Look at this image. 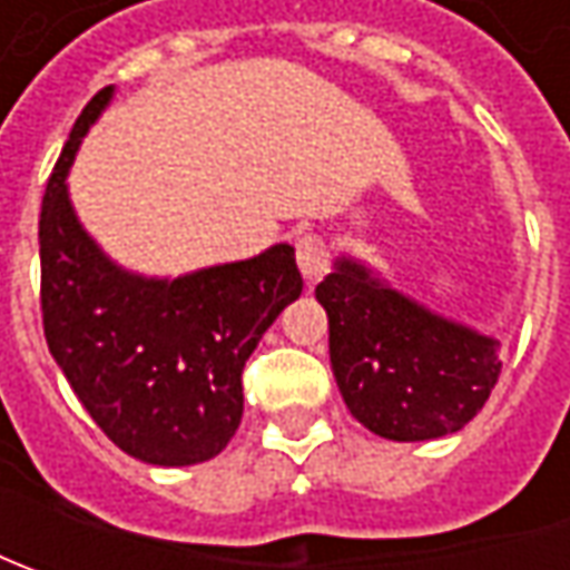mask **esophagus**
I'll use <instances>...</instances> for the list:
<instances>
[{"label": "esophagus", "mask_w": 570, "mask_h": 570, "mask_svg": "<svg viewBox=\"0 0 570 570\" xmlns=\"http://www.w3.org/2000/svg\"><path fill=\"white\" fill-rule=\"evenodd\" d=\"M297 269L307 282H317L320 275L326 273V244L314 234H304L297 240Z\"/></svg>", "instance_id": "obj_1"}]
</instances>
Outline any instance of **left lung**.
<instances>
[{
  "mask_svg": "<svg viewBox=\"0 0 570 570\" xmlns=\"http://www.w3.org/2000/svg\"><path fill=\"white\" fill-rule=\"evenodd\" d=\"M330 364L348 412L386 441H434L475 419L501 374V342L393 288L352 253L317 285Z\"/></svg>",
  "mask_w": 570,
  "mask_h": 570,
  "instance_id": "left-lung-1",
  "label": "left lung"
}]
</instances>
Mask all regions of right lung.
<instances>
[{
    "label": "right lung",
    "mask_w": 570,
    "mask_h": 570,
    "mask_svg": "<svg viewBox=\"0 0 570 570\" xmlns=\"http://www.w3.org/2000/svg\"><path fill=\"white\" fill-rule=\"evenodd\" d=\"M114 91L107 85L88 100L43 193V333L117 448L151 466H193L228 448L244 415V364L304 282L292 244L177 278L110 259L78 222L66 177Z\"/></svg>",
    "instance_id": "obj_1"
}]
</instances>
